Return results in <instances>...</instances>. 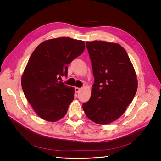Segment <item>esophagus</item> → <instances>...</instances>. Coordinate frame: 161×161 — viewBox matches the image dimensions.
Masks as SVG:
<instances>
[{
	"label": "esophagus",
	"mask_w": 161,
	"mask_h": 161,
	"mask_svg": "<svg viewBox=\"0 0 161 161\" xmlns=\"http://www.w3.org/2000/svg\"><path fill=\"white\" fill-rule=\"evenodd\" d=\"M80 91H81V89H80V88L75 87V92H77V93H78V92H80Z\"/></svg>",
	"instance_id": "esophagus-1"
}]
</instances>
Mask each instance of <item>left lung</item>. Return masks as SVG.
Instances as JSON below:
<instances>
[{
  "label": "left lung",
  "mask_w": 161,
  "mask_h": 161,
  "mask_svg": "<svg viewBox=\"0 0 161 161\" xmlns=\"http://www.w3.org/2000/svg\"><path fill=\"white\" fill-rule=\"evenodd\" d=\"M95 83L83 109L90 120L107 125L119 118L136 95L138 80L133 65L119 44L86 42Z\"/></svg>",
  "instance_id": "obj_1"
}]
</instances>
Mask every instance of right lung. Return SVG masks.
Returning a JSON list of instances; mask_svg holds the SVG:
<instances>
[{"label":"right lung","mask_w":161,"mask_h":161,"mask_svg":"<svg viewBox=\"0 0 161 161\" xmlns=\"http://www.w3.org/2000/svg\"><path fill=\"white\" fill-rule=\"evenodd\" d=\"M85 42L61 37L42 42L34 50L21 77L24 94L35 113L50 122L61 119L74 98V88L58 80L68 64L85 49Z\"/></svg>","instance_id":"obj_1"}]
</instances>
